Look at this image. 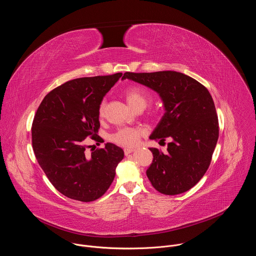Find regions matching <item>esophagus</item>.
<instances>
[{"label":"esophagus","mask_w":256,"mask_h":256,"mask_svg":"<svg viewBox=\"0 0 256 256\" xmlns=\"http://www.w3.org/2000/svg\"><path fill=\"white\" fill-rule=\"evenodd\" d=\"M134 151V149H132V148H126L124 149V155H128V154L132 153Z\"/></svg>","instance_id":"1"}]
</instances>
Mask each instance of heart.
<instances>
[{
	"label": "heart",
	"instance_id": "obj_1",
	"mask_svg": "<svg viewBox=\"0 0 256 256\" xmlns=\"http://www.w3.org/2000/svg\"><path fill=\"white\" fill-rule=\"evenodd\" d=\"M124 94L128 103L136 110L138 108H144L150 100V94L144 89L138 86H130L126 88ZM104 106L105 102L102 101L98 109L100 116H102L104 114ZM144 132V130L142 128H124L114 134L112 140L122 146H126V147H134L138 144L140 138Z\"/></svg>",
	"mask_w": 256,
	"mask_h": 256
}]
</instances>
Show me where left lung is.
<instances>
[{
	"mask_svg": "<svg viewBox=\"0 0 256 256\" xmlns=\"http://www.w3.org/2000/svg\"><path fill=\"white\" fill-rule=\"evenodd\" d=\"M132 80L157 92L165 114L150 136L164 142L167 152L150 148L153 161L146 171L156 190L175 196L194 188L206 172L218 138L216 107L208 89L175 70L124 72Z\"/></svg>",
	"mask_w": 256,
	"mask_h": 256,
	"instance_id": "8db88e82",
	"label": "left lung"
}]
</instances>
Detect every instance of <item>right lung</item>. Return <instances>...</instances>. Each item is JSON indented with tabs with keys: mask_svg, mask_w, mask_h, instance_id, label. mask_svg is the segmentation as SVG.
I'll use <instances>...</instances> for the list:
<instances>
[{
	"mask_svg": "<svg viewBox=\"0 0 256 256\" xmlns=\"http://www.w3.org/2000/svg\"><path fill=\"white\" fill-rule=\"evenodd\" d=\"M122 76L78 78L50 91L32 124V147L52 184L64 196L93 202L112 186L124 150L107 142L86 156L84 140H99V105Z\"/></svg>",
	"mask_w": 256,
	"mask_h": 256,
	"instance_id": "right-lung-1",
	"label": "right lung"
}]
</instances>
